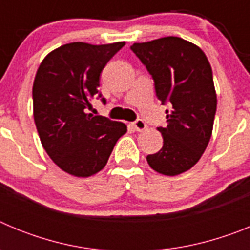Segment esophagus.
<instances>
[{"mask_svg":"<svg viewBox=\"0 0 250 250\" xmlns=\"http://www.w3.org/2000/svg\"><path fill=\"white\" fill-rule=\"evenodd\" d=\"M132 126H134V129H135L136 131H144V130L146 129V124L143 120H140V119H138V120L132 123Z\"/></svg>","mask_w":250,"mask_h":250,"instance_id":"esophagus-1","label":"esophagus"}]
</instances>
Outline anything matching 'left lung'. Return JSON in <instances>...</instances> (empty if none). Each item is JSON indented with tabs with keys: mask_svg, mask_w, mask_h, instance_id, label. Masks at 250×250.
Returning a JSON list of instances; mask_svg holds the SVG:
<instances>
[{
	"mask_svg": "<svg viewBox=\"0 0 250 250\" xmlns=\"http://www.w3.org/2000/svg\"><path fill=\"white\" fill-rule=\"evenodd\" d=\"M131 50L154 79L159 100L173 105L167 126L158 127L163 147L146 156L147 164L163 175H179L199 161L211 138L216 111L211 66L202 48L180 37L134 43Z\"/></svg>",
	"mask_w": 250,
	"mask_h": 250,
	"instance_id": "left-lung-1",
	"label": "left lung"
}]
</instances>
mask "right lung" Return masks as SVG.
<instances>
[{"label":"right lung","instance_id":"right-lung-1","mask_svg":"<svg viewBox=\"0 0 250 250\" xmlns=\"http://www.w3.org/2000/svg\"><path fill=\"white\" fill-rule=\"evenodd\" d=\"M124 45L66 43L51 51L37 70L32 87L37 132L48 156L70 175L99 173L127 131L124 123L87 114L103 68Z\"/></svg>","mask_w":250,"mask_h":250}]
</instances>
